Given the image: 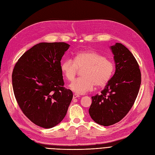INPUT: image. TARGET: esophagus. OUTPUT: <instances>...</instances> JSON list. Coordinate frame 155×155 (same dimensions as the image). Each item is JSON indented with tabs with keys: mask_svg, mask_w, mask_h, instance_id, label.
<instances>
[{
	"mask_svg": "<svg viewBox=\"0 0 155 155\" xmlns=\"http://www.w3.org/2000/svg\"><path fill=\"white\" fill-rule=\"evenodd\" d=\"M80 97V96H79V95H78V94H74L73 95V99H76V98H78V97Z\"/></svg>",
	"mask_w": 155,
	"mask_h": 155,
	"instance_id": "esophagus-1",
	"label": "esophagus"
}]
</instances>
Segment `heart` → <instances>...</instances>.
Segmentation results:
<instances>
[{"label":"heart","instance_id":"b5f03b06","mask_svg":"<svg viewBox=\"0 0 155 155\" xmlns=\"http://www.w3.org/2000/svg\"><path fill=\"white\" fill-rule=\"evenodd\" d=\"M81 76L70 84V88L77 94H84L92 90L94 85L103 87L108 83L114 71V64L110 60L91 50L77 52L74 58L63 61L61 71L69 81L75 78L78 69Z\"/></svg>","mask_w":155,"mask_h":155}]
</instances>
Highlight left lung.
Instances as JSON below:
<instances>
[{"mask_svg":"<svg viewBox=\"0 0 155 155\" xmlns=\"http://www.w3.org/2000/svg\"><path fill=\"white\" fill-rule=\"evenodd\" d=\"M115 64L114 75L101 92L92 97L91 118L108 126L119 122L134 104L141 84V73L132 53L120 43L110 46Z\"/></svg>","mask_w":155,"mask_h":155,"instance_id":"1","label":"left lung"}]
</instances>
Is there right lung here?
Instances as JSON below:
<instances>
[{"label":"right lung","mask_w":155,"mask_h":155,"mask_svg":"<svg viewBox=\"0 0 155 155\" xmlns=\"http://www.w3.org/2000/svg\"><path fill=\"white\" fill-rule=\"evenodd\" d=\"M70 45L41 42L31 47L15 64L13 92L24 115L36 125L51 128L65 117L73 97L63 86L61 60Z\"/></svg>","instance_id":"add662e5"}]
</instances>
